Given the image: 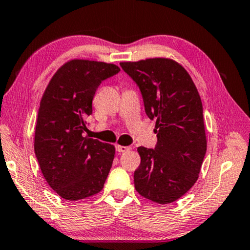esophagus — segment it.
Listing matches in <instances>:
<instances>
[{"mask_svg": "<svg viewBox=\"0 0 250 250\" xmlns=\"http://www.w3.org/2000/svg\"><path fill=\"white\" fill-rule=\"evenodd\" d=\"M115 149L117 152H126L130 150V147L128 146H121V145H116Z\"/></svg>", "mask_w": 250, "mask_h": 250, "instance_id": "1", "label": "esophagus"}]
</instances>
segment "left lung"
<instances>
[{"label": "left lung", "instance_id": "1", "mask_svg": "<svg viewBox=\"0 0 250 250\" xmlns=\"http://www.w3.org/2000/svg\"><path fill=\"white\" fill-rule=\"evenodd\" d=\"M120 64L141 90L147 116L156 120V147L137 148L135 189L152 202H174L198 180L207 154L200 94L187 70L171 59Z\"/></svg>", "mask_w": 250, "mask_h": 250}]
</instances>
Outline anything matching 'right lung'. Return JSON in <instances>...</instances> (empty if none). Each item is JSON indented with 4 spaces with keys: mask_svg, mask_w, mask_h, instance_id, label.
<instances>
[{
    "mask_svg": "<svg viewBox=\"0 0 250 250\" xmlns=\"http://www.w3.org/2000/svg\"><path fill=\"white\" fill-rule=\"evenodd\" d=\"M116 64L74 59L57 70L43 93L35 130V155L50 188L77 201L103 189L115 148L83 136L99 85L120 72Z\"/></svg>",
    "mask_w": 250,
    "mask_h": 250,
    "instance_id": "add662e5",
    "label": "right lung"
}]
</instances>
